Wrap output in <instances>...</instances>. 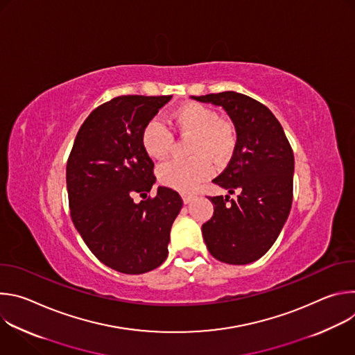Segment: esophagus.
<instances>
[{
	"instance_id": "esophagus-1",
	"label": "esophagus",
	"mask_w": 355,
	"mask_h": 355,
	"mask_svg": "<svg viewBox=\"0 0 355 355\" xmlns=\"http://www.w3.org/2000/svg\"><path fill=\"white\" fill-rule=\"evenodd\" d=\"M193 198H195V196H192V195H187V193H184V195H182L184 204H189V202H192V200H193Z\"/></svg>"
}]
</instances>
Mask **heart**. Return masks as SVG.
I'll list each match as a JSON object with an SVG mask.
<instances>
[{"label": "heart", "mask_w": 355, "mask_h": 355, "mask_svg": "<svg viewBox=\"0 0 355 355\" xmlns=\"http://www.w3.org/2000/svg\"><path fill=\"white\" fill-rule=\"evenodd\" d=\"M170 126L182 136H192L191 160H170L157 168L159 181L168 188L188 192L212 174V160L216 164L227 160L236 146L233 128L219 121L212 108L188 103L177 108L170 118ZM141 146L156 160L164 159L173 147L171 130L159 119L148 121L141 130Z\"/></svg>", "instance_id": "obj_1"}]
</instances>
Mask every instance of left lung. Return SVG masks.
<instances>
[{
  "mask_svg": "<svg viewBox=\"0 0 355 355\" xmlns=\"http://www.w3.org/2000/svg\"><path fill=\"white\" fill-rule=\"evenodd\" d=\"M192 98L222 107L237 133L230 163L212 181L237 198L209 196L214 216L202 225V236L216 260L252 263L271 248L288 219L293 196L292 147L278 119L256 99L234 91Z\"/></svg>",
  "mask_w": 355,
  "mask_h": 355,
  "instance_id": "1",
  "label": "left lung"
}]
</instances>
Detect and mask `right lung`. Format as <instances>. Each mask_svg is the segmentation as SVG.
<instances>
[{"instance_id":"right-lung-1","label":"right lung","mask_w":355,"mask_h":355,"mask_svg":"<svg viewBox=\"0 0 355 355\" xmlns=\"http://www.w3.org/2000/svg\"><path fill=\"white\" fill-rule=\"evenodd\" d=\"M171 95H121L95 108L81 125L66 167L71 220L92 254L123 274H144L164 263L170 230L182 208L171 188L147 196L155 163L141 130ZM144 199L136 205L132 195Z\"/></svg>"}]
</instances>
